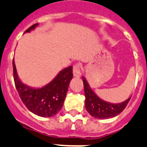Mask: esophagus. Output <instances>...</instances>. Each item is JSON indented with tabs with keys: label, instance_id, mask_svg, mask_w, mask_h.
Masks as SVG:
<instances>
[{
	"label": "esophagus",
	"instance_id": "1",
	"mask_svg": "<svg viewBox=\"0 0 147 147\" xmlns=\"http://www.w3.org/2000/svg\"><path fill=\"white\" fill-rule=\"evenodd\" d=\"M73 74H74V77H80L81 76V70H80V67L79 64H76L74 66L73 68Z\"/></svg>",
	"mask_w": 147,
	"mask_h": 147
}]
</instances>
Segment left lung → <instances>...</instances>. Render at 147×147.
I'll list each match as a JSON object with an SVG mask.
<instances>
[{"label": "left lung", "mask_w": 147, "mask_h": 147, "mask_svg": "<svg viewBox=\"0 0 147 147\" xmlns=\"http://www.w3.org/2000/svg\"><path fill=\"white\" fill-rule=\"evenodd\" d=\"M85 94V107L92 117L97 119H107L119 115L127 107L131 96L122 103H112L100 99L90 88L88 82L82 77Z\"/></svg>", "instance_id": "obj_1"}]
</instances>
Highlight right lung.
<instances>
[{"label":"right lung","mask_w":147,"mask_h":147,"mask_svg":"<svg viewBox=\"0 0 147 147\" xmlns=\"http://www.w3.org/2000/svg\"><path fill=\"white\" fill-rule=\"evenodd\" d=\"M38 23L29 27L24 33L34 30ZM13 80L16 89L26 107L33 113L42 117H51L63 107L68 86L73 78V67L61 70L58 74L45 86L35 88L24 84L19 78L13 60Z\"/></svg>","instance_id":"1"}]
</instances>
